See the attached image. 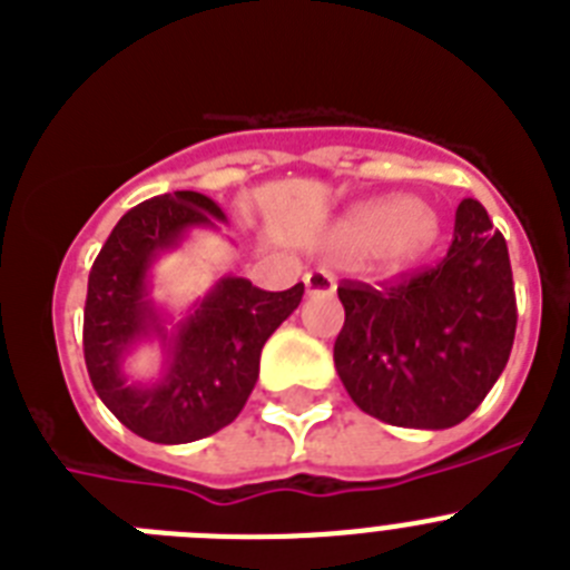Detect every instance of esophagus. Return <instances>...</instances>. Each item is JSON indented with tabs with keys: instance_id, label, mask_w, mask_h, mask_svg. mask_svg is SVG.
<instances>
[{
	"instance_id": "1",
	"label": "esophagus",
	"mask_w": 570,
	"mask_h": 570,
	"mask_svg": "<svg viewBox=\"0 0 570 570\" xmlns=\"http://www.w3.org/2000/svg\"><path fill=\"white\" fill-rule=\"evenodd\" d=\"M336 291V279L331 271H308L305 274V294L308 296H331Z\"/></svg>"
}]
</instances>
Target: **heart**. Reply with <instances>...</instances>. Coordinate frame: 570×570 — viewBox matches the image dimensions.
Masks as SVG:
<instances>
[{"label": "heart", "instance_id": "heart-1", "mask_svg": "<svg viewBox=\"0 0 570 570\" xmlns=\"http://www.w3.org/2000/svg\"><path fill=\"white\" fill-rule=\"evenodd\" d=\"M440 239V219L428 205L407 196L354 205L328 230L325 248L342 259L371 256L385 271H405Z\"/></svg>", "mask_w": 570, "mask_h": 570}]
</instances>
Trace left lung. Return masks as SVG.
Instances as JSON below:
<instances>
[{
	"instance_id": "left-lung-1",
	"label": "left lung",
	"mask_w": 570,
	"mask_h": 570,
	"mask_svg": "<svg viewBox=\"0 0 570 570\" xmlns=\"http://www.w3.org/2000/svg\"><path fill=\"white\" fill-rule=\"evenodd\" d=\"M334 365L351 400L396 428L460 425L505 371L517 331L511 259L476 199L456 208L436 268L391 285H342Z\"/></svg>"
}]
</instances>
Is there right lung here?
I'll use <instances>...</instances> for the list:
<instances>
[{
    "label": "right lung",
    "mask_w": 570,
    "mask_h": 570,
    "mask_svg": "<svg viewBox=\"0 0 570 570\" xmlns=\"http://www.w3.org/2000/svg\"><path fill=\"white\" fill-rule=\"evenodd\" d=\"M228 216L196 190L136 205L116 223L88 276L85 365L99 400L128 431L159 445H183L223 431L239 416L259 376L268 336L299 308L305 285L259 291L223 276L183 316L150 296V271L194 230H219ZM156 341L160 374L139 381L127 356Z\"/></svg>",
    "instance_id": "obj_1"
}]
</instances>
